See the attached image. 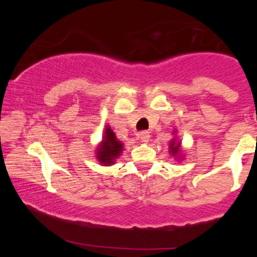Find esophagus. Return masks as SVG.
<instances>
[{"label":"esophagus","mask_w":257,"mask_h":257,"mask_svg":"<svg viewBox=\"0 0 257 257\" xmlns=\"http://www.w3.org/2000/svg\"><path fill=\"white\" fill-rule=\"evenodd\" d=\"M150 132L149 131H142L139 133V138L143 143H147L150 140Z\"/></svg>","instance_id":"obj_1"}]
</instances>
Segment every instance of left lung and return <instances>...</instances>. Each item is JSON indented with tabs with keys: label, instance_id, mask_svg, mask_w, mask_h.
<instances>
[{
	"label": "left lung",
	"instance_id": "left-lung-1",
	"mask_svg": "<svg viewBox=\"0 0 257 257\" xmlns=\"http://www.w3.org/2000/svg\"><path fill=\"white\" fill-rule=\"evenodd\" d=\"M179 147H180V144H177V145H175L174 144V140H172V143H171V146H170V149H171V153L172 154H177L178 152H179Z\"/></svg>",
	"mask_w": 257,
	"mask_h": 257
}]
</instances>
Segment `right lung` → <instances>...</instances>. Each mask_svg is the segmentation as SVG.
Wrapping results in <instances>:
<instances>
[{
  "mask_svg": "<svg viewBox=\"0 0 257 257\" xmlns=\"http://www.w3.org/2000/svg\"><path fill=\"white\" fill-rule=\"evenodd\" d=\"M122 144L115 138L113 131L110 127L105 131V137L101 145L98 147L97 158L101 164L108 166L110 164H113L115 158L121 153Z\"/></svg>",
  "mask_w": 257,
  "mask_h": 257,
  "instance_id": "obj_1",
  "label": "right lung"
}]
</instances>
